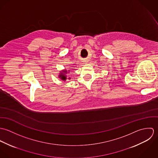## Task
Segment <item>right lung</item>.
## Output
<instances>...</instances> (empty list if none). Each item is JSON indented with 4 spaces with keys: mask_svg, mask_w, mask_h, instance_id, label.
I'll return each instance as SVG.
<instances>
[{
    "mask_svg": "<svg viewBox=\"0 0 158 158\" xmlns=\"http://www.w3.org/2000/svg\"><path fill=\"white\" fill-rule=\"evenodd\" d=\"M70 71V70H63L62 71H60V74L58 75V78H60V80L63 81H66V80H70V77H68L66 75V74L68 73V72Z\"/></svg>",
    "mask_w": 158,
    "mask_h": 158,
    "instance_id": "obj_1",
    "label": "right lung"
}]
</instances>
